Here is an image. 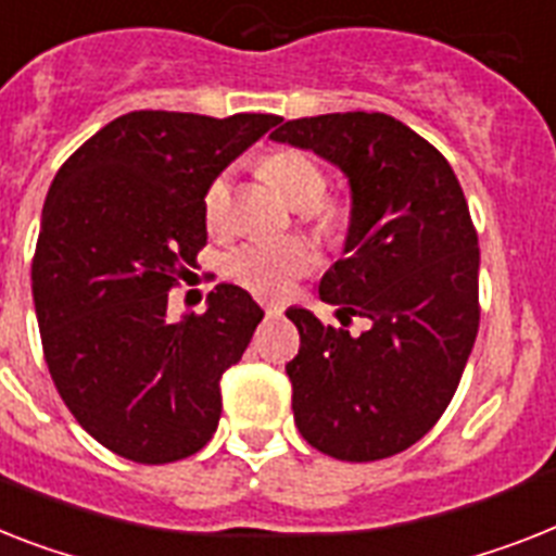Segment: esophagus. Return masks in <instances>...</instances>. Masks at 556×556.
I'll return each instance as SVG.
<instances>
[{
	"label": "esophagus",
	"mask_w": 556,
	"mask_h": 556,
	"mask_svg": "<svg viewBox=\"0 0 556 556\" xmlns=\"http://www.w3.org/2000/svg\"><path fill=\"white\" fill-rule=\"evenodd\" d=\"M261 306H264V312H267L269 318H275V315H281L283 306L275 304V301H261Z\"/></svg>",
	"instance_id": "esophagus-1"
}]
</instances>
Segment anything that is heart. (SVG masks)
Returning a JSON list of instances; mask_svg holds the SVG:
<instances>
[{
	"label": "heart",
	"instance_id": "obj_1",
	"mask_svg": "<svg viewBox=\"0 0 556 556\" xmlns=\"http://www.w3.org/2000/svg\"><path fill=\"white\" fill-rule=\"evenodd\" d=\"M264 173L292 206H306V213L318 222V227L334 236L346 224V210L334 201H318L327 190V178L312 159L298 150H278L264 162ZM229 192L232 181L229 173H222L210 181L204 192V218L210 229H222L227 224ZM315 267V250L304 238H261L236 247L224 261V269L236 283L247 287L255 295L281 298L292 283Z\"/></svg>",
	"mask_w": 556,
	"mask_h": 556
}]
</instances>
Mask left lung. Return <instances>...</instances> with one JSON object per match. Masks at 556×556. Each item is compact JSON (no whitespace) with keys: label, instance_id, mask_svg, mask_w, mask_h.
I'll return each mask as SVG.
<instances>
[{"label":"left lung","instance_id":"8db88e82","mask_svg":"<svg viewBox=\"0 0 556 556\" xmlns=\"http://www.w3.org/2000/svg\"><path fill=\"white\" fill-rule=\"evenodd\" d=\"M334 164L350 181L343 258L320 278L324 327L304 306L287 318L301 350L287 364L292 412L309 446L338 460H383L424 438L460 383L480 324V250L448 162L387 113L292 118L269 136Z\"/></svg>","mask_w":556,"mask_h":556}]
</instances>
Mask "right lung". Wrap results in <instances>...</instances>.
Returning a JSON list of instances; mask_svg holds the SVG:
<instances>
[{
    "mask_svg": "<svg viewBox=\"0 0 556 556\" xmlns=\"http://www.w3.org/2000/svg\"><path fill=\"white\" fill-rule=\"evenodd\" d=\"M278 122L136 110L50 185L30 269L45 361L81 429L118 457L181 460L218 429L222 375L264 309L218 283L204 315L173 320L167 292L206 244L210 181Z\"/></svg>",
    "mask_w": 556,
    "mask_h": 556,
    "instance_id": "right-lung-1",
    "label": "right lung"
}]
</instances>
